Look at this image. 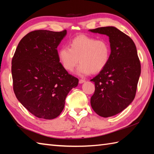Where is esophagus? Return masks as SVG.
<instances>
[{"label":"esophagus","instance_id":"34e87169","mask_svg":"<svg viewBox=\"0 0 154 154\" xmlns=\"http://www.w3.org/2000/svg\"><path fill=\"white\" fill-rule=\"evenodd\" d=\"M85 81L83 80V79H80L79 81V83L80 84H82V83H85Z\"/></svg>","mask_w":154,"mask_h":154}]
</instances>
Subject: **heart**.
I'll return each instance as SVG.
<instances>
[{"instance_id": "b5f03b06", "label": "heart", "mask_w": 154, "mask_h": 154, "mask_svg": "<svg viewBox=\"0 0 154 154\" xmlns=\"http://www.w3.org/2000/svg\"><path fill=\"white\" fill-rule=\"evenodd\" d=\"M69 46L58 50V59L65 70L73 71L79 63L77 73L86 76L91 72L99 73L106 67L110 56V46L107 40L79 35L70 41Z\"/></svg>"}]
</instances>
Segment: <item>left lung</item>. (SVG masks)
I'll use <instances>...</instances> for the list:
<instances>
[{"instance_id": "left-lung-1", "label": "left lung", "mask_w": 154, "mask_h": 154, "mask_svg": "<svg viewBox=\"0 0 154 154\" xmlns=\"http://www.w3.org/2000/svg\"><path fill=\"white\" fill-rule=\"evenodd\" d=\"M89 31L109 36L111 50L109 63L91 80L95 85L91 104L99 116H112L122 112L134 99L141 73L136 47L128 35L114 26Z\"/></svg>"}]
</instances>
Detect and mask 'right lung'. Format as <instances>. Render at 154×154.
<instances>
[{"label": "right lung", "instance_id": "add662e5", "mask_svg": "<svg viewBox=\"0 0 154 154\" xmlns=\"http://www.w3.org/2000/svg\"><path fill=\"white\" fill-rule=\"evenodd\" d=\"M66 34L65 30L32 31L19 42L12 57L15 95L29 112L40 119L51 120L60 115L69 92L79 83L58 59L57 48Z\"/></svg>", "mask_w": 154, "mask_h": 154}]
</instances>
